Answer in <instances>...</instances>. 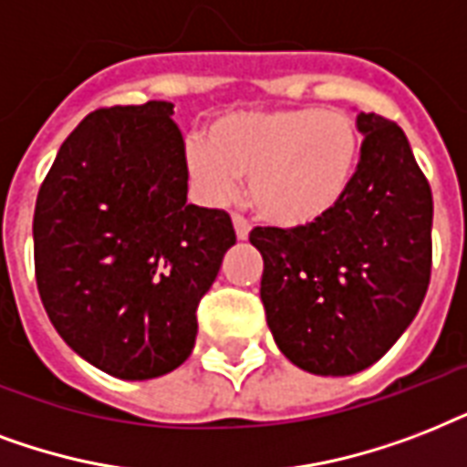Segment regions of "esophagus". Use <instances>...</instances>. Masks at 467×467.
<instances>
[{
  "mask_svg": "<svg viewBox=\"0 0 467 467\" xmlns=\"http://www.w3.org/2000/svg\"><path fill=\"white\" fill-rule=\"evenodd\" d=\"M234 229H236L238 241H245V238H248V234H251V223L245 222L241 214H234Z\"/></svg>",
  "mask_w": 467,
  "mask_h": 467,
  "instance_id": "1",
  "label": "esophagus"
}]
</instances>
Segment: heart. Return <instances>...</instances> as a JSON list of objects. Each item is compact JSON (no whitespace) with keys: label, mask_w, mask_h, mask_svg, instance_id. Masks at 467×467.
<instances>
[{"label":"heart","mask_w":467,"mask_h":467,"mask_svg":"<svg viewBox=\"0 0 467 467\" xmlns=\"http://www.w3.org/2000/svg\"><path fill=\"white\" fill-rule=\"evenodd\" d=\"M184 161L209 202L229 200L248 177L265 222L302 229L327 219L356 182L360 131L350 114L319 107L234 111L184 143Z\"/></svg>","instance_id":"b5f03b06"}]
</instances>
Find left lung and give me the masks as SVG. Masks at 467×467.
<instances>
[{
    "label": "left lung",
    "mask_w": 467,
    "mask_h": 467,
    "mask_svg": "<svg viewBox=\"0 0 467 467\" xmlns=\"http://www.w3.org/2000/svg\"><path fill=\"white\" fill-rule=\"evenodd\" d=\"M356 182L321 222L258 226L260 299L285 358L314 375H353L388 353L431 277V187L389 119L358 114Z\"/></svg>",
    "instance_id": "1"
}]
</instances>
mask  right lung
<instances>
[{"mask_svg":"<svg viewBox=\"0 0 467 467\" xmlns=\"http://www.w3.org/2000/svg\"><path fill=\"white\" fill-rule=\"evenodd\" d=\"M170 117V102L92 111L36 200V283L50 324L121 380L161 378L190 358L197 305L236 244L226 212L187 202Z\"/></svg>","mask_w":467,"mask_h":467,"instance_id":"right-lung-1","label":"right lung"}]
</instances>
